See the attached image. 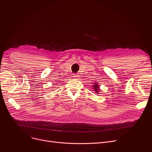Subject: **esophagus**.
Listing matches in <instances>:
<instances>
[{"label": "esophagus", "mask_w": 152, "mask_h": 152, "mask_svg": "<svg viewBox=\"0 0 152 152\" xmlns=\"http://www.w3.org/2000/svg\"><path fill=\"white\" fill-rule=\"evenodd\" d=\"M79 75H78V74H74V75H73V77H74L75 79H78V78H79Z\"/></svg>", "instance_id": "obj_1"}]
</instances>
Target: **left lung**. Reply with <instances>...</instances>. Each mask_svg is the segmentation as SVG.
<instances>
[{
    "mask_svg": "<svg viewBox=\"0 0 152 152\" xmlns=\"http://www.w3.org/2000/svg\"><path fill=\"white\" fill-rule=\"evenodd\" d=\"M94 85L92 86V87H93L94 91V93L96 94H99V92H100V86L99 84L98 83V82H92Z\"/></svg>",
    "mask_w": 152,
    "mask_h": 152,
    "instance_id": "left-lung-1",
    "label": "left lung"
}]
</instances>
